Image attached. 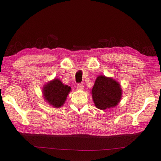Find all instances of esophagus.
Here are the masks:
<instances>
[{"label":"esophagus","instance_id":"1","mask_svg":"<svg viewBox=\"0 0 161 161\" xmlns=\"http://www.w3.org/2000/svg\"><path fill=\"white\" fill-rule=\"evenodd\" d=\"M77 88L78 90H83L84 89V85L82 84H78L77 85Z\"/></svg>","mask_w":161,"mask_h":161}]
</instances>
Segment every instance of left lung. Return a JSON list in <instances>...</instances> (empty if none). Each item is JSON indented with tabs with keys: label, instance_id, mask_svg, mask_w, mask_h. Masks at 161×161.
<instances>
[{
	"label": "left lung",
	"instance_id": "left-lung-1",
	"mask_svg": "<svg viewBox=\"0 0 161 161\" xmlns=\"http://www.w3.org/2000/svg\"><path fill=\"white\" fill-rule=\"evenodd\" d=\"M94 104L97 108L105 110L117 106L122 97V88L113 78L99 75L91 91Z\"/></svg>",
	"mask_w": 161,
	"mask_h": 161
}]
</instances>
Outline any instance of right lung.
I'll return each instance as SVG.
<instances>
[{
	"instance_id": "obj_1",
	"label": "right lung",
	"mask_w": 161,
	"mask_h": 161,
	"mask_svg": "<svg viewBox=\"0 0 161 161\" xmlns=\"http://www.w3.org/2000/svg\"><path fill=\"white\" fill-rule=\"evenodd\" d=\"M70 91V86L64 85L59 79L55 78L43 86V97L53 107L59 108L65 103Z\"/></svg>"
}]
</instances>
